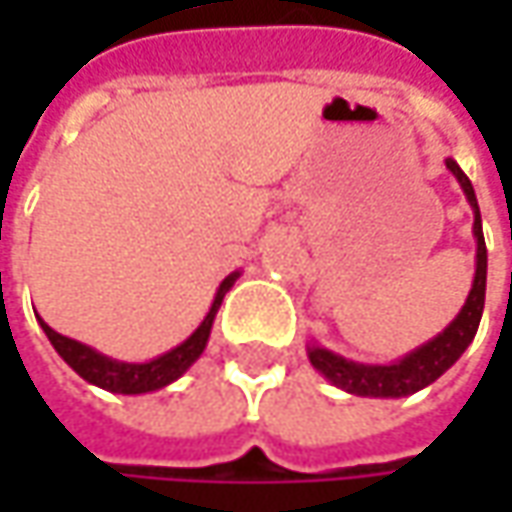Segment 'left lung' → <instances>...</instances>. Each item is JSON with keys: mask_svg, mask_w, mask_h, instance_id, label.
Listing matches in <instances>:
<instances>
[{"mask_svg": "<svg viewBox=\"0 0 512 512\" xmlns=\"http://www.w3.org/2000/svg\"><path fill=\"white\" fill-rule=\"evenodd\" d=\"M447 170L456 176V182L462 185L467 202L473 207V236H476V273H473V285L464 299L459 316L444 327L439 336H433L422 347L410 350L407 356L396 359L390 364H364L344 359L339 353L327 350L322 344H307V359L310 364L325 376L327 382L342 387L344 393L353 396H370V399H402L410 393H419L422 387L433 384L444 370H450L459 362L464 350L470 347L479 322H482L484 310V287H487V247H484L482 233V213L476 202V190L470 185V179L464 176V170L456 165V159H444Z\"/></svg>", "mask_w": 512, "mask_h": 512, "instance_id": "8db88e82", "label": "left lung"}]
</instances>
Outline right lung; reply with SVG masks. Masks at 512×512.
<instances>
[{
  "instance_id": "obj_1",
  "label": "right lung",
  "mask_w": 512,
  "mask_h": 512,
  "mask_svg": "<svg viewBox=\"0 0 512 512\" xmlns=\"http://www.w3.org/2000/svg\"><path fill=\"white\" fill-rule=\"evenodd\" d=\"M239 279V270H233L225 282L219 285L216 296H213V305L207 310V316L202 319V325L196 327L185 342L176 344L173 350L150 359V362H119V359H110L105 353L93 350L88 344L68 339L62 333H56L53 327L45 325L39 319V325L45 330V336L53 344V350L65 359V362L85 379V382L96 384L108 393H122V396H139V393H153V390H162L170 382H176L179 376H185L190 370V364L196 362L202 353H205L207 339H210V327L213 319L222 307L225 293L233 287V282Z\"/></svg>"
}]
</instances>
